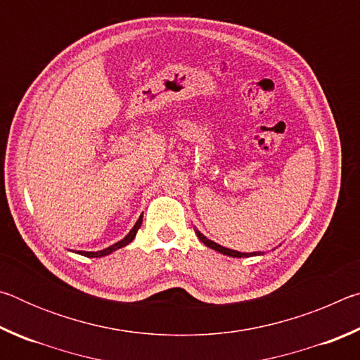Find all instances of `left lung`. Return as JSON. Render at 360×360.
Wrapping results in <instances>:
<instances>
[{"label": "left lung", "instance_id": "8db88e82", "mask_svg": "<svg viewBox=\"0 0 360 360\" xmlns=\"http://www.w3.org/2000/svg\"><path fill=\"white\" fill-rule=\"evenodd\" d=\"M195 233H197V236L200 238V241L203 243V245H206V246L211 248V249H214V251L221 252L224 255H229V257H238L240 259V257H251V255H264L265 254V252H260V251L259 252H240V251H235V249L224 248L221 245H217V243L211 241L210 238H206V236L198 229H195Z\"/></svg>", "mask_w": 360, "mask_h": 360}]
</instances>
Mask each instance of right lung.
<instances>
[{
	"label": "right lung",
	"instance_id": "obj_1",
	"mask_svg": "<svg viewBox=\"0 0 360 360\" xmlns=\"http://www.w3.org/2000/svg\"><path fill=\"white\" fill-rule=\"evenodd\" d=\"M141 224H143V214L138 217V221H136L135 225H133V229H131V230L129 231V233H127L120 241L114 243V245L108 246L106 249H101V251H76V252L81 254V255H85V257H105V255H109L111 252L117 251V249L125 248L127 245H130V243H131L133 240H135L136 231L139 230V227H141Z\"/></svg>",
	"mask_w": 360,
	"mask_h": 360
}]
</instances>
